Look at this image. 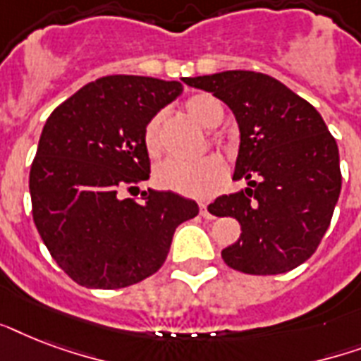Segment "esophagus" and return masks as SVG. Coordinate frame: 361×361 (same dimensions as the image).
<instances>
[{
  "instance_id": "esophagus-1",
  "label": "esophagus",
  "mask_w": 361,
  "mask_h": 361,
  "mask_svg": "<svg viewBox=\"0 0 361 361\" xmlns=\"http://www.w3.org/2000/svg\"><path fill=\"white\" fill-rule=\"evenodd\" d=\"M200 215H202L204 219H214V215L209 214L208 204H206V202H200Z\"/></svg>"
}]
</instances>
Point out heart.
Listing matches in <instances>:
<instances>
[{
	"instance_id": "1",
	"label": "heart",
	"mask_w": 361,
	"mask_h": 361,
	"mask_svg": "<svg viewBox=\"0 0 361 361\" xmlns=\"http://www.w3.org/2000/svg\"><path fill=\"white\" fill-rule=\"evenodd\" d=\"M185 112L192 120L206 127L214 129L223 121L225 110L221 103L212 95L200 93L192 95L185 101ZM163 114H155L147 121L142 133L144 147L149 157H157L163 149ZM225 178V166L221 159L209 155L198 161H178L169 159L155 169V183L169 191L187 195V197H208L221 185Z\"/></svg>"
}]
</instances>
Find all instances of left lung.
I'll return each instance as SVG.
<instances>
[{
    "label": "left lung",
    "mask_w": 361,
    "mask_h": 361,
    "mask_svg": "<svg viewBox=\"0 0 361 361\" xmlns=\"http://www.w3.org/2000/svg\"><path fill=\"white\" fill-rule=\"evenodd\" d=\"M234 112L240 152L234 180L247 187L208 209L236 217L241 234L221 251L231 268L277 275L298 268L319 247L341 192L336 138L313 104L271 76L225 71L183 78Z\"/></svg>",
    "instance_id": "1"
}]
</instances>
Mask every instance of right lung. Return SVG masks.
<instances>
[{"label":"right lung","mask_w":361,"mask_h":361,"mask_svg":"<svg viewBox=\"0 0 361 361\" xmlns=\"http://www.w3.org/2000/svg\"><path fill=\"white\" fill-rule=\"evenodd\" d=\"M183 92L152 76H103L54 110L30 170L33 221L71 279L114 290L140 283L169 255L178 225L198 204L172 191L121 198L149 178L142 133Z\"/></svg>","instance_id":"add662e5"}]
</instances>
